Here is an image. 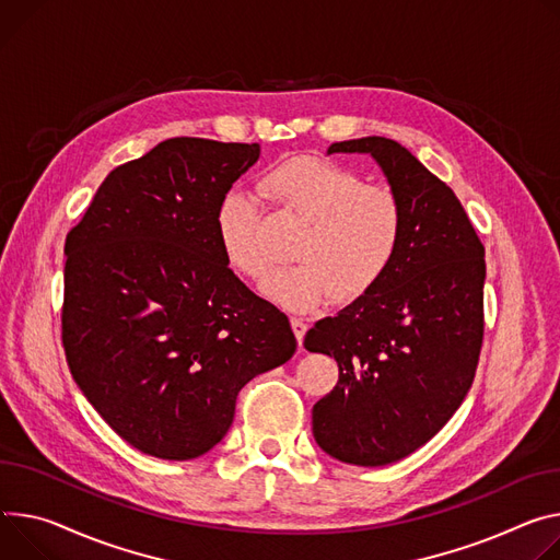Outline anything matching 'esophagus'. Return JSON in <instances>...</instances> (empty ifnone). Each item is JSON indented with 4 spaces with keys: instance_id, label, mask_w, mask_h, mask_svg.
<instances>
[{
    "instance_id": "esophagus-1",
    "label": "esophagus",
    "mask_w": 560,
    "mask_h": 560,
    "mask_svg": "<svg viewBox=\"0 0 560 560\" xmlns=\"http://www.w3.org/2000/svg\"><path fill=\"white\" fill-rule=\"evenodd\" d=\"M290 326H292V332H294V337H296V341H299V348H303V335H306L308 324L303 322V319L292 317V319H290Z\"/></svg>"
}]
</instances>
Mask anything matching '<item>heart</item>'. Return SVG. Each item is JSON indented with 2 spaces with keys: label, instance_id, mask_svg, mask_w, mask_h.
Masks as SVG:
<instances>
[{
  "label": "heart",
  "instance_id": "heart-1",
  "mask_svg": "<svg viewBox=\"0 0 560 560\" xmlns=\"http://www.w3.org/2000/svg\"><path fill=\"white\" fill-rule=\"evenodd\" d=\"M264 194L303 221L294 243V266L264 283V294L294 313L313 311L330 296L350 303L369 294L393 268L406 230L401 198L386 185L326 159H292L270 170ZM217 236L228 264L247 279H264L270 259L259 236L257 206L230 191L217 208Z\"/></svg>",
  "mask_w": 560,
  "mask_h": 560
}]
</instances>
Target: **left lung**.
Here are the masks:
<instances>
[{
    "instance_id": "8db88e82",
    "label": "left lung",
    "mask_w": 560,
    "mask_h": 560,
    "mask_svg": "<svg viewBox=\"0 0 560 560\" xmlns=\"http://www.w3.org/2000/svg\"><path fill=\"white\" fill-rule=\"evenodd\" d=\"M371 154L401 198L406 230L388 275L303 339L339 366L313 406L317 444L382 467L427 444L467 397L485 335V245L463 202L406 147L369 136L328 154Z\"/></svg>"
}]
</instances>
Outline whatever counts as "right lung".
<instances>
[{
    "label": "right lung",
    "mask_w": 560,
    "mask_h": 560,
    "mask_svg": "<svg viewBox=\"0 0 560 560\" xmlns=\"http://www.w3.org/2000/svg\"><path fill=\"white\" fill-rule=\"evenodd\" d=\"M259 144L170 138L116 167L65 243L62 346L93 409L138 451L191 460L236 395L285 364L288 317L228 266L217 208Z\"/></svg>",
    "instance_id": "obj_1"
}]
</instances>
